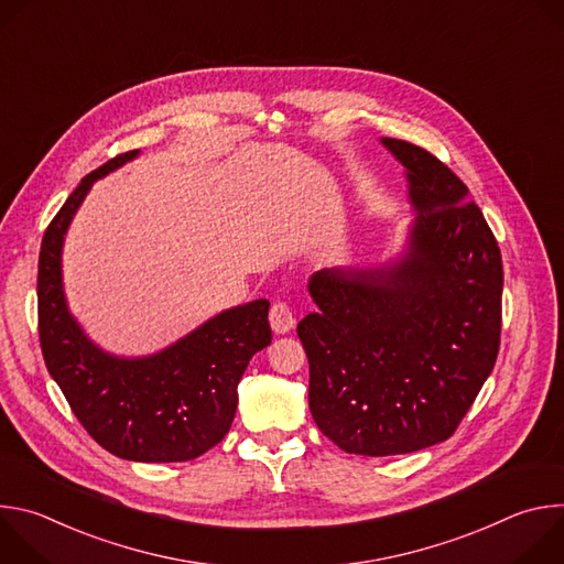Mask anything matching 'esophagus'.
<instances>
[{"label": "esophagus", "instance_id": "1", "mask_svg": "<svg viewBox=\"0 0 564 564\" xmlns=\"http://www.w3.org/2000/svg\"><path fill=\"white\" fill-rule=\"evenodd\" d=\"M270 324H272V330L276 335H283V333H290L296 324L294 318V312L290 307L288 301H276L272 303V310H270Z\"/></svg>", "mask_w": 564, "mask_h": 564}]
</instances>
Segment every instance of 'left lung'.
I'll use <instances>...</instances> for the list:
<instances>
[{
  "mask_svg": "<svg viewBox=\"0 0 564 564\" xmlns=\"http://www.w3.org/2000/svg\"><path fill=\"white\" fill-rule=\"evenodd\" d=\"M406 167L417 218L386 268L321 270L296 326L310 413L341 451L401 455L448 440L491 375L502 330V254L466 185L431 151L381 140Z\"/></svg>",
  "mask_w": 564,
  "mask_h": 564,
  "instance_id": "obj_1",
  "label": "left lung"
}]
</instances>
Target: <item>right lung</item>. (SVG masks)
I'll list each match as a JSON object with an SVG mask.
<instances>
[{
  "label": "right lung",
  "mask_w": 564,
  "mask_h": 564,
  "mask_svg": "<svg viewBox=\"0 0 564 564\" xmlns=\"http://www.w3.org/2000/svg\"><path fill=\"white\" fill-rule=\"evenodd\" d=\"M120 153L87 174L48 223L37 263V330L44 364L85 431L111 455L133 462H187L229 431L250 359L270 346V301L220 312L167 350L118 359L94 346L66 310L62 243L94 181L135 158Z\"/></svg>",
  "instance_id": "1"
}]
</instances>
